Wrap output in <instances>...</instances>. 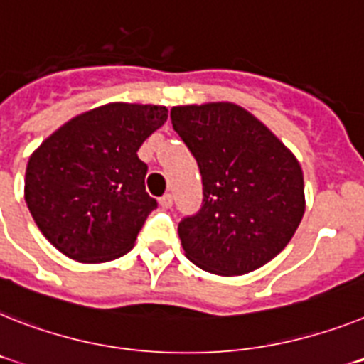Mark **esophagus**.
Masks as SVG:
<instances>
[{
  "mask_svg": "<svg viewBox=\"0 0 364 364\" xmlns=\"http://www.w3.org/2000/svg\"><path fill=\"white\" fill-rule=\"evenodd\" d=\"M159 203H161L163 209H170L173 205V196L172 194H164L163 198H159Z\"/></svg>",
  "mask_w": 364,
  "mask_h": 364,
  "instance_id": "1",
  "label": "esophagus"
}]
</instances>
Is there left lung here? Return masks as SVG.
<instances>
[{
    "label": "left lung",
    "mask_w": 364,
    "mask_h": 364,
    "mask_svg": "<svg viewBox=\"0 0 364 364\" xmlns=\"http://www.w3.org/2000/svg\"><path fill=\"white\" fill-rule=\"evenodd\" d=\"M196 159L203 201L177 225L188 261L218 276H242L276 257L305 213L300 163L267 125L235 103L170 111Z\"/></svg>",
    "instance_id": "left-lung-1"
}]
</instances>
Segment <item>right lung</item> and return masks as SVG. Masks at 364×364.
Instances as JSON below:
<instances>
[{
	"mask_svg": "<svg viewBox=\"0 0 364 364\" xmlns=\"http://www.w3.org/2000/svg\"><path fill=\"white\" fill-rule=\"evenodd\" d=\"M166 118V107L109 103L66 122L29 157L27 207L66 257L107 262L133 248L157 209L136 151Z\"/></svg>",
	"mask_w": 364,
	"mask_h": 364,
	"instance_id": "add662e5",
	"label": "right lung"
}]
</instances>
